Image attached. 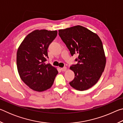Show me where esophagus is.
Returning <instances> with one entry per match:
<instances>
[{
	"label": "esophagus",
	"instance_id": "obj_1",
	"mask_svg": "<svg viewBox=\"0 0 123 123\" xmlns=\"http://www.w3.org/2000/svg\"><path fill=\"white\" fill-rule=\"evenodd\" d=\"M61 70H62V72H65L66 70H67V67H63V68H61Z\"/></svg>",
	"mask_w": 123,
	"mask_h": 123
}]
</instances>
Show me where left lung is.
Listing matches in <instances>:
<instances>
[{
  "label": "left lung",
  "mask_w": 123,
  "mask_h": 123,
  "mask_svg": "<svg viewBox=\"0 0 123 123\" xmlns=\"http://www.w3.org/2000/svg\"><path fill=\"white\" fill-rule=\"evenodd\" d=\"M59 35L71 55L78 56L75 59L78 63L70 67L75 74L70 85L81 91L90 88L98 81L106 65L100 38L97 34L80 25L61 29Z\"/></svg>",
  "instance_id": "obj_1"
}]
</instances>
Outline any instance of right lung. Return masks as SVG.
I'll use <instances>...</instances> for the list:
<instances>
[{
  "instance_id": "add662e5",
  "label": "right lung",
  "mask_w": 123,
  "mask_h": 123,
  "mask_svg": "<svg viewBox=\"0 0 123 123\" xmlns=\"http://www.w3.org/2000/svg\"><path fill=\"white\" fill-rule=\"evenodd\" d=\"M57 31L36 30L28 34L18 48L17 66L22 80L31 89L44 91L53 85L58 74L56 68L46 64L48 48Z\"/></svg>"
}]
</instances>
